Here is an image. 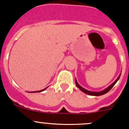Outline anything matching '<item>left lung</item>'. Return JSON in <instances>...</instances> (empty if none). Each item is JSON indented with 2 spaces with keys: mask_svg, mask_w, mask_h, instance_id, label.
Returning <instances> with one entry per match:
<instances>
[{
  "mask_svg": "<svg viewBox=\"0 0 129 129\" xmlns=\"http://www.w3.org/2000/svg\"><path fill=\"white\" fill-rule=\"evenodd\" d=\"M120 75H119V76L118 77L117 79H116V80H115V81L113 83V84H112V85H110V86L108 87L107 88V89H105V90H104L101 91V92H91V91L87 90H86V89H84V88L80 86V85H79V84H78L77 82L76 79H75V84H76L77 87H79V89L81 90L82 91V92H84V93H87V94L90 95L99 96V95H104V94H105V93H107V92H109V91L114 86V85H115V84H116V82H117L118 81V80H119V78H120Z\"/></svg>",
  "mask_w": 129,
  "mask_h": 129,
  "instance_id": "left-lung-1",
  "label": "left lung"
}]
</instances>
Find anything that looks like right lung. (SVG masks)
<instances>
[{"label": "right lung", "instance_id": "add662e5", "mask_svg": "<svg viewBox=\"0 0 129 129\" xmlns=\"http://www.w3.org/2000/svg\"><path fill=\"white\" fill-rule=\"evenodd\" d=\"M46 89V88H45V89H44V90H39V91H36V92H42V91H43V90H45Z\"/></svg>", "mask_w": 129, "mask_h": 129}]
</instances>
